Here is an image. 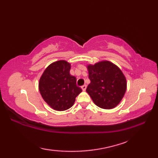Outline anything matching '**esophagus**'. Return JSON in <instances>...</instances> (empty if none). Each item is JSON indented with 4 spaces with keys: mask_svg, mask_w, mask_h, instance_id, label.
<instances>
[{
    "mask_svg": "<svg viewBox=\"0 0 158 158\" xmlns=\"http://www.w3.org/2000/svg\"><path fill=\"white\" fill-rule=\"evenodd\" d=\"M86 88H87V85H83L81 86V89H83V91H85Z\"/></svg>",
    "mask_w": 158,
    "mask_h": 158,
    "instance_id": "34e87169",
    "label": "esophagus"
}]
</instances>
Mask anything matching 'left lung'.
<instances>
[{"instance_id": "8db88e82", "label": "left lung", "mask_w": 158, "mask_h": 158, "mask_svg": "<svg viewBox=\"0 0 158 158\" xmlns=\"http://www.w3.org/2000/svg\"><path fill=\"white\" fill-rule=\"evenodd\" d=\"M90 83L86 92L96 105L105 109L115 108L126 91V79L118 66L109 61L88 65Z\"/></svg>"}]
</instances>
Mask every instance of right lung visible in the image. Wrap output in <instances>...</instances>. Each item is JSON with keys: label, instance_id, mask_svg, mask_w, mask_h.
<instances>
[{"label": "right lung", "instance_id": "right-lung-1", "mask_svg": "<svg viewBox=\"0 0 158 158\" xmlns=\"http://www.w3.org/2000/svg\"><path fill=\"white\" fill-rule=\"evenodd\" d=\"M70 63L59 60L47 67L39 79V89L43 100L59 111L70 109L82 92L76 84V77L70 74Z\"/></svg>", "mask_w": 158, "mask_h": 158}]
</instances>
